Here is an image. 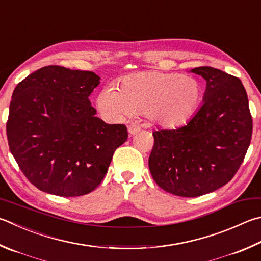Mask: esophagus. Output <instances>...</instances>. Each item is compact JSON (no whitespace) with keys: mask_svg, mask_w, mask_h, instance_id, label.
<instances>
[{"mask_svg":"<svg viewBox=\"0 0 261 261\" xmlns=\"http://www.w3.org/2000/svg\"><path fill=\"white\" fill-rule=\"evenodd\" d=\"M127 131H129V135L130 136H134L136 134H138L140 131V127L138 125H135V124H130L127 126Z\"/></svg>","mask_w":261,"mask_h":261,"instance_id":"34e87169","label":"esophagus"}]
</instances>
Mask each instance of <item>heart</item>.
I'll list each match as a JSON object with an SVG mask.
<instances>
[{
	"label": "heart",
	"mask_w": 261,
	"mask_h": 261,
	"mask_svg": "<svg viewBox=\"0 0 261 261\" xmlns=\"http://www.w3.org/2000/svg\"><path fill=\"white\" fill-rule=\"evenodd\" d=\"M203 89L197 80L177 73L158 70L130 74L110 84L97 98L103 116L121 121L135 112L143 113L156 125H182L195 114L202 101Z\"/></svg>",
	"instance_id": "heart-1"
}]
</instances>
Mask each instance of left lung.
<instances>
[{"instance_id": "left-lung-1", "label": "left lung", "mask_w": 261, "mask_h": 261, "mask_svg": "<svg viewBox=\"0 0 261 261\" xmlns=\"http://www.w3.org/2000/svg\"><path fill=\"white\" fill-rule=\"evenodd\" d=\"M206 81L202 106L186 125L154 131L148 165L165 192L196 197L226 185L242 164L252 136L241 80L213 67L191 70Z\"/></svg>"}]
</instances>
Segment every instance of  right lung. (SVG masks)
<instances>
[{"instance_id":"1","label":"right lung","mask_w":261,"mask_h":261,"mask_svg":"<svg viewBox=\"0 0 261 261\" xmlns=\"http://www.w3.org/2000/svg\"><path fill=\"white\" fill-rule=\"evenodd\" d=\"M93 72L45 66L12 93L9 148L40 191L73 197L96 189L115 149L127 139L124 124L97 117L89 96L100 83Z\"/></svg>"}]
</instances>
